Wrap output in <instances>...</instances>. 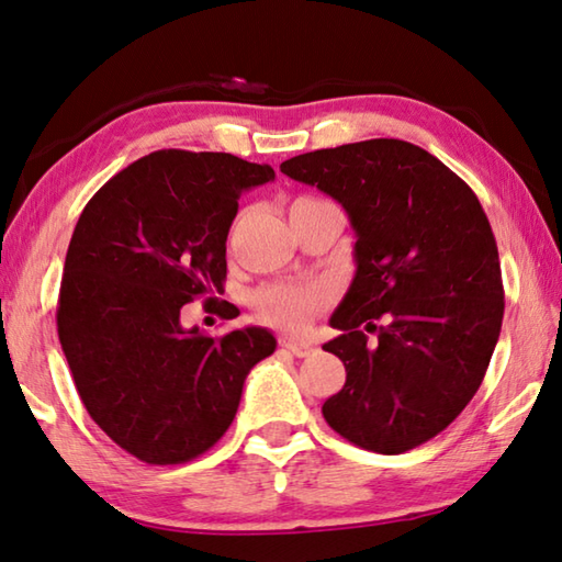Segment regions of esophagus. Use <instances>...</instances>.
<instances>
[{
	"label": "esophagus",
	"mask_w": 562,
	"mask_h": 562,
	"mask_svg": "<svg viewBox=\"0 0 562 562\" xmlns=\"http://www.w3.org/2000/svg\"><path fill=\"white\" fill-rule=\"evenodd\" d=\"M281 347L289 349L291 355L295 357H311L315 352V345L313 342H305V340H293V337H281Z\"/></svg>",
	"instance_id": "34e87169"
}]
</instances>
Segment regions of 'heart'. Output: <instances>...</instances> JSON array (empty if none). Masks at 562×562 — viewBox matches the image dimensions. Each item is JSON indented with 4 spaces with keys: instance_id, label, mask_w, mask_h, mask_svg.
<instances>
[{
    "instance_id": "heart-1",
    "label": "heart",
    "mask_w": 562,
    "mask_h": 562,
    "mask_svg": "<svg viewBox=\"0 0 562 562\" xmlns=\"http://www.w3.org/2000/svg\"><path fill=\"white\" fill-rule=\"evenodd\" d=\"M295 203H315V198H299ZM330 301L333 289L325 281H273L251 293L259 321L289 333L305 330Z\"/></svg>"
}]
</instances>
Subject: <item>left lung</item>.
Returning <instances> with one entry per match:
<instances>
[{
  "label": "left lung",
  "mask_w": 562,
  "mask_h": 562,
  "mask_svg": "<svg viewBox=\"0 0 562 562\" xmlns=\"http://www.w3.org/2000/svg\"><path fill=\"white\" fill-rule=\"evenodd\" d=\"M281 173L335 198L357 237L355 279L330 317L342 335L323 345L347 372L323 404L327 426L381 454L418 448L477 394L499 340L490 220L460 176L401 139L301 154Z\"/></svg>",
  "instance_id": "left-lung-1"
}]
</instances>
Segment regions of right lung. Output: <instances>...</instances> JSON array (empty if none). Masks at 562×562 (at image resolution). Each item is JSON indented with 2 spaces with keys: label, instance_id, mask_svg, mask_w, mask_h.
Listing matches in <instances>:
<instances>
[{
  "label": "right lung",
  "instance_id": "right-lung-1",
  "mask_svg": "<svg viewBox=\"0 0 562 562\" xmlns=\"http://www.w3.org/2000/svg\"><path fill=\"white\" fill-rule=\"evenodd\" d=\"M267 164L215 151H154L85 205L58 295V340L90 418L149 464L195 460L225 436L251 367L277 349L267 327L210 337L181 325L222 293L227 235ZM235 317V305L205 299Z\"/></svg>",
  "mask_w": 562,
  "mask_h": 562
}]
</instances>
